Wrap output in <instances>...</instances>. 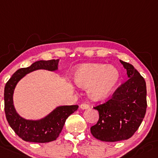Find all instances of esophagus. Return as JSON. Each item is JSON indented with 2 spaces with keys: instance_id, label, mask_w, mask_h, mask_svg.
Listing matches in <instances>:
<instances>
[{
  "instance_id": "1",
  "label": "esophagus",
  "mask_w": 158,
  "mask_h": 158,
  "mask_svg": "<svg viewBox=\"0 0 158 158\" xmlns=\"http://www.w3.org/2000/svg\"><path fill=\"white\" fill-rule=\"evenodd\" d=\"M89 104H85V103H83V104H81L80 105V108L82 110H85V109H89Z\"/></svg>"
}]
</instances>
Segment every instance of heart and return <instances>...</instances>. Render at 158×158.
<instances>
[{"instance_id": "b5f03b06", "label": "heart", "mask_w": 158, "mask_h": 158, "mask_svg": "<svg viewBox=\"0 0 158 158\" xmlns=\"http://www.w3.org/2000/svg\"><path fill=\"white\" fill-rule=\"evenodd\" d=\"M119 79V71L114 66L102 64L79 66L74 73L76 85L88 89V94L92 101H101L109 97Z\"/></svg>"}]
</instances>
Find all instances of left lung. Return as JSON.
<instances>
[{
    "label": "left lung",
    "mask_w": 158,
    "mask_h": 158,
    "mask_svg": "<svg viewBox=\"0 0 158 158\" xmlns=\"http://www.w3.org/2000/svg\"><path fill=\"white\" fill-rule=\"evenodd\" d=\"M129 79L104 104L94 107L99 113L97 123L91 127L95 139L103 142L127 140L133 135L145 117L147 90L144 78L132 64L120 60Z\"/></svg>",
    "instance_id": "1"
}]
</instances>
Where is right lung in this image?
I'll use <instances>...</instances> for the list:
<instances>
[{
    "label": "right lung",
    "mask_w": 158,
    "mask_h": 158,
    "mask_svg": "<svg viewBox=\"0 0 158 158\" xmlns=\"http://www.w3.org/2000/svg\"><path fill=\"white\" fill-rule=\"evenodd\" d=\"M59 60H39L29 67L21 68L13 73L4 88V110L6 118L15 133L26 142L45 143L57 139L62 131L66 119L77 110L78 105L59 106L38 120L23 118L13 105V92L19 81L26 74L38 69L56 71Z\"/></svg>",
    "instance_id": "right-lung-1"
}]
</instances>
